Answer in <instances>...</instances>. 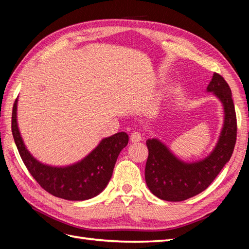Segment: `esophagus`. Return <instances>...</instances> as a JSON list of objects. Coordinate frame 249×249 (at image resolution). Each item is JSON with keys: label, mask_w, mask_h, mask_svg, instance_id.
Instances as JSON below:
<instances>
[{"label": "esophagus", "mask_w": 249, "mask_h": 249, "mask_svg": "<svg viewBox=\"0 0 249 249\" xmlns=\"http://www.w3.org/2000/svg\"><path fill=\"white\" fill-rule=\"evenodd\" d=\"M130 139H131V141L134 142V143H135V142H139V141L142 140V136H141V134H140L139 132L135 131V132H133V133L131 134Z\"/></svg>", "instance_id": "34e87169"}]
</instances>
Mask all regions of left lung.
Segmentation results:
<instances>
[{
    "label": "left lung",
    "instance_id": "1",
    "mask_svg": "<svg viewBox=\"0 0 249 249\" xmlns=\"http://www.w3.org/2000/svg\"><path fill=\"white\" fill-rule=\"evenodd\" d=\"M223 105L224 123L215 148L203 160L186 163L158 139H147L145 182L154 195L163 200L182 201L206 190L232 155L237 139V117L229 84L214 72L207 87Z\"/></svg>",
    "mask_w": 249,
    "mask_h": 249
}]
</instances>
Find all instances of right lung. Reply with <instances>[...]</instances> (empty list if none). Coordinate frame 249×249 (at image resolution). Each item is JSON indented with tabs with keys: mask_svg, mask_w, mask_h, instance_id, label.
I'll use <instances>...</instances> for the list:
<instances>
[{
	"mask_svg": "<svg viewBox=\"0 0 249 249\" xmlns=\"http://www.w3.org/2000/svg\"><path fill=\"white\" fill-rule=\"evenodd\" d=\"M18 100L13 105L11 129L22 162L42 189L66 200H86L100 194L112 177L116 160L129 142L124 132L103 139L80 162L65 167H54L37 161L29 153L20 137L17 119Z\"/></svg>",
	"mask_w": 249,
	"mask_h": 249,
	"instance_id": "obj_1",
	"label": "right lung"
}]
</instances>
